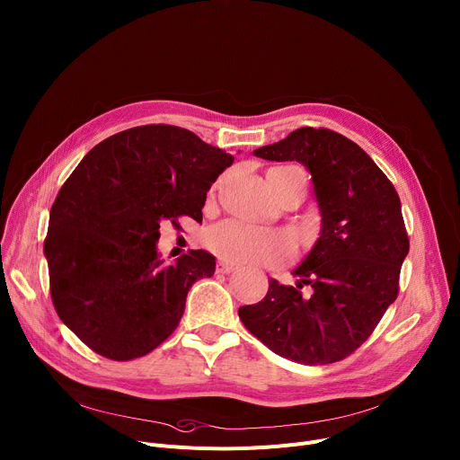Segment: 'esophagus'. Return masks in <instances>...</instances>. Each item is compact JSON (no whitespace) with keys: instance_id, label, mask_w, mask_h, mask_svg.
<instances>
[{"instance_id":"obj_1","label":"esophagus","mask_w":460,"mask_h":460,"mask_svg":"<svg viewBox=\"0 0 460 460\" xmlns=\"http://www.w3.org/2000/svg\"><path fill=\"white\" fill-rule=\"evenodd\" d=\"M234 270H236V266L231 264V262H227V261H218V262H217V273H231V271H234Z\"/></svg>"}]
</instances>
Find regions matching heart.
Listing matches in <instances>:
<instances>
[{
  "label": "heart",
  "mask_w": 460,
  "mask_h": 460,
  "mask_svg": "<svg viewBox=\"0 0 460 460\" xmlns=\"http://www.w3.org/2000/svg\"><path fill=\"white\" fill-rule=\"evenodd\" d=\"M275 172H279L284 181L306 183V174L299 166H280ZM203 242L211 252L231 262L279 264L294 252L286 234L236 220H226L207 229Z\"/></svg>",
  "instance_id": "b5f03b06"
}]
</instances>
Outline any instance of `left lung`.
I'll use <instances>...</instances> for the list:
<instances>
[{
	"label": "left lung",
	"instance_id": "obj_1",
	"mask_svg": "<svg viewBox=\"0 0 460 460\" xmlns=\"http://www.w3.org/2000/svg\"><path fill=\"white\" fill-rule=\"evenodd\" d=\"M253 154L306 166L323 224L312 252L294 270L297 286L270 279L266 297L238 315L286 359L341 361L368 340L398 297L409 253L398 192L363 148L326 128H299ZM303 285L311 286L308 296Z\"/></svg>",
	"mask_w": 460,
	"mask_h": 460
}]
</instances>
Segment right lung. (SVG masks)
<instances>
[{
	"mask_svg": "<svg viewBox=\"0 0 460 460\" xmlns=\"http://www.w3.org/2000/svg\"><path fill=\"white\" fill-rule=\"evenodd\" d=\"M234 157L196 134L146 124L97 146L62 185L44 253L62 323L93 352L128 361L159 347L180 324L190 286L217 259L190 249L159 259V224L201 222L207 190Z\"/></svg>",
	"mask_w": 460,
	"mask_h": 460,
	"instance_id": "add662e5",
	"label": "right lung"
}]
</instances>
